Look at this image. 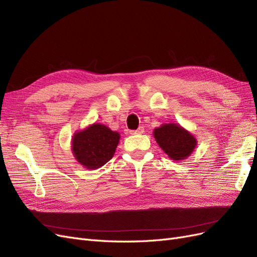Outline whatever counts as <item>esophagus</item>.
<instances>
[{
    "label": "esophagus",
    "instance_id": "1",
    "mask_svg": "<svg viewBox=\"0 0 257 257\" xmlns=\"http://www.w3.org/2000/svg\"><path fill=\"white\" fill-rule=\"evenodd\" d=\"M145 132V128L143 127V126H139L137 130H135V131H132L131 132V134H143Z\"/></svg>",
    "mask_w": 257,
    "mask_h": 257
}]
</instances>
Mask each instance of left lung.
Returning <instances> with one entry per match:
<instances>
[{"mask_svg": "<svg viewBox=\"0 0 257 257\" xmlns=\"http://www.w3.org/2000/svg\"><path fill=\"white\" fill-rule=\"evenodd\" d=\"M154 138L168 157L181 161L189 157L196 146V139L175 123L164 124L154 130Z\"/></svg>", "mask_w": 257, "mask_h": 257, "instance_id": "obj_1", "label": "left lung"}]
</instances>
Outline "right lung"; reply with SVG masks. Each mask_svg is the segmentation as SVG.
Returning a JSON list of instances; mask_svg holds the SVG:
<instances>
[{"label":"right lung","instance_id":"add662e5","mask_svg":"<svg viewBox=\"0 0 257 257\" xmlns=\"http://www.w3.org/2000/svg\"><path fill=\"white\" fill-rule=\"evenodd\" d=\"M120 135L102 124H93L76 133L73 138V152L81 165L98 168L113 157Z\"/></svg>","mask_w":257,"mask_h":257}]
</instances>
